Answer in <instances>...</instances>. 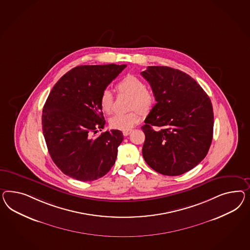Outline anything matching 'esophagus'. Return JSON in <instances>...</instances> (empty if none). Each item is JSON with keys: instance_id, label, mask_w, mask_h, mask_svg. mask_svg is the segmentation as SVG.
Instances as JSON below:
<instances>
[{"instance_id": "obj_1", "label": "esophagus", "mask_w": 250, "mask_h": 250, "mask_svg": "<svg viewBox=\"0 0 250 250\" xmlns=\"http://www.w3.org/2000/svg\"><path fill=\"white\" fill-rule=\"evenodd\" d=\"M132 131H133V129L124 130V131H123V135H125V136H127V135H130V134L132 133Z\"/></svg>"}]
</instances>
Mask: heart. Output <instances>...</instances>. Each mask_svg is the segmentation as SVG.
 <instances>
[{"label":"heart","instance_id":"1","mask_svg":"<svg viewBox=\"0 0 250 250\" xmlns=\"http://www.w3.org/2000/svg\"><path fill=\"white\" fill-rule=\"evenodd\" d=\"M120 93L131 95L130 108L134 109L127 114H116L110 118V126L117 130H128L141 120L143 113L150 112L155 104L154 93L146 89L145 82L135 75H127L117 83ZM114 98L109 90H104L100 97V106L105 114H111Z\"/></svg>","mask_w":250,"mask_h":250}]
</instances>
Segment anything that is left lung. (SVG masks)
<instances>
[{"mask_svg": "<svg viewBox=\"0 0 250 250\" xmlns=\"http://www.w3.org/2000/svg\"><path fill=\"white\" fill-rule=\"evenodd\" d=\"M141 74L156 101L141 127L146 135L144 159L162 175H182L201 162L209 150L214 126L211 100L180 70L148 66Z\"/></svg>", "mask_w": 250, "mask_h": 250, "instance_id": "1", "label": "left lung"}]
</instances>
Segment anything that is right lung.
<instances>
[{
  "label": "right lung",
  "instance_id": "obj_1",
  "mask_svg": "<svg viewBox=\"0 0 250 250\" xmlns=\"http://www.w3.org/2000/svg\"><path fill=\"white\" fill-rule=\"evenodd\" d=\"M125 67L115 63L76 66L49 94L42 109V133L49 154L64 175L94 181L114 166L123 133L111 130L95 135L105 124L102 93Z\"/></svg>",
  "mask_w": 250,
  "mask_h": 250
}]
</instances>
